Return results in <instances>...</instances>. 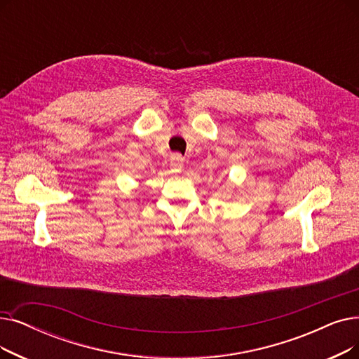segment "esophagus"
I'll return each instance as SVG.
<instances>
[{
    "instance_id": "34e87169",
    "label": "esophagus",
    "mask_w": 359,
    "mask_h": 359,
    "mask_svg": "<svg viewBox=\"0 0 359 359\" xmlns=\"http://www.w3.org/2000/svg\"><path fill=\"white\" fill-rule=\"evenodd\" d=\"M170 167H171V171H175V173H177V171L182 170V167H183V157H182L180 154H173V155H171Z\"/></svg>"
}]
</instances>
